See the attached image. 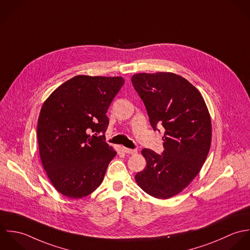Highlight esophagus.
<instances>
[{
  "label": "esophagus",
  "instance_id": "34e87169",
  "mask_svg": "<svg viewBox=\"0 0 250 250\" xmlns=\"http://www.w3.org/2000/svg\"><path fill=\"white\" fill-rule=\"evenodd\" d=\"M124 150L125 153H128V154H136L137 153V150H134V149H128V148H124Z\"/></svg>",
  "mask_w": 250,
  "mask_h": 250
}]
</instances>
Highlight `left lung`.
Here are the masks:
<instances>
[{
	"instance_id": "left-lung-1",
	"label": "left lung",
	"mask_w": 250,
	"mask_h": 250,
	"mask_svg": "<svg viewBox=\"0 0 250 250\" xmlns=\"http://www.w3.org/2000/svg\"><path fill=\"white\" fill-rule=\"evenodd\" d=\"M152 128L165 129L164 151L144 149L146 168L137 185L150 196L168 199L182 192L198 175L211 142L210 116L199 91L172 72L137 73L131 77Z\"/></svg>"
}]
</instances>
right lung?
Wrapping results in <instances>:
<instances>
[{
  "label": "right lung",
  "instance_id": "1",
  "mask_svg": "<svg viewBox=\"0 0 250 250\" xmlns=\"http://www.w3.org/2000/svg\"><path fill=\"white\" fill-rule=\"evenodd\" d=\"M124 84L120 76L77 75L44 101L37 130L40 155L61 194L79 199L101 185L117 154L103 140L109 125L106 113Z\"/></svg>",
  "mask_w": 250,
  "mask_h": 250
}]
</instances>
